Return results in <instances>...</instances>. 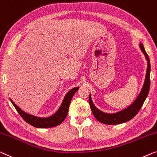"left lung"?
<instances>
[{
	"instance_id": "1",
	"label": "left lung",
	"mask_w": 157,
	"mask_h": 157,
	"mask_svg": "<svg viewBox=\"0 0 157 157\" xmlns=\"http://www.w3.org/2000/svg\"><path fill=\"white\" fill-rule=\"evenodd\" d=\"M140 47L143 53L145 56L146 59L147 60V73L145 77V81H144L143 87L142 89V91L140 92V94L135 101L128 106L127 109L123 110V111H119L116 113H104L97 109L91 99V95L89 97V103L91 110H92V113L99 122H101L106 125H117V124H121L127 121H130L132 118L137 115L139 111L141 109L142 105H143L146 98L148 95L149 87H150V61H149V56L144 50V46L142 44H140Z\"/></svg>"
}]
</instances>
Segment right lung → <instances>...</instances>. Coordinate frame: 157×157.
Listing matches in <instances>:
<instances>
[{"label": "right lung", "mask_w": 157, "mask_h": 157, "mask_svg": "<svg viewBox=\"0 0 157 157\" xmlns=\"http://www.w3.org/2000/svg\"><path fill=\"white\" fill-rule=\"evenodd\" d=\"M78 90L79 86H78V87H75L73 89H72L71 90H70V92H67V94L65 95L63 101L61 104V106H60L59 109L58 110V111L56 112L54 115L48 117V118H39V117L29 115V114L25 113V112L23 111L22 109L19 108L17 105L12 101L11 99L10 101L13 106H15L16 110H17L19 114L21 116V117H22L27 123H29V125L34 126L35 128H53L60 125V124L65 120V118H66L72 98L73 97L75 93Z\"/></svg>", "instance_id": "1"}]
</instances>
